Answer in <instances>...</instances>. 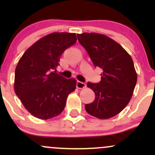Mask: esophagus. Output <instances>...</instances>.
<instances>
[{"instance_id": "esophagus-1", "label": "esophagus", "mask_w": 155, "mask_h": 155, "mask_svg": "<svg viewBox=\"0 0 155 155\" xmlns=\"http://www.w3.org/2000/svg\"><path fill=\"white\" fill-rule=\"evenodd\" d=\"M76 87H77L78 89H83V88L86 87V84L84 83V82H81V81H78L77 82H76Z\"/></svg>"}]
</instances>
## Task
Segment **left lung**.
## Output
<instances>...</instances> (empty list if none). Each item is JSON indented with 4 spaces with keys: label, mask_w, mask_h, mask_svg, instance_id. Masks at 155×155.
<instances>
[{
    "label": "left lung",
    "mask_w": 155,
    "mask_h": 155,
    "mask_svg": "<svg viewBox=\"0 0 155 155\" xmlns=\"http://www.w3.org/2000/svg\"><path fill=\"white\" fill-rule=\"evenodd\" d=\"M77 37L95 67L103 69L100 82L87 83L95 98L85 105V110L102 120L114 117L128 104L136 87L137 74L132 58L120 44L105 35L84 33Z\"/></svg>",
    "instance_id": "1"
}]
</instances>
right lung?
Returning a JSON list of instances; mask_svg holds the SVG:
<instances>
[{
  "instance_id": "1",
  "label": "right lung",
  "mask_w": 155,
  "mask_h": 155,
  "mask_svg": "<svg viewBox=\"0 0 155 155\" xmlns=\"http://www.w3.org/2000/svg\"><path fill=\"white\" fill-rule=\"evenodd\" d=\"M76 42L75 33H52L25 51L16 67L15 91L33 116L48 120L59 115L76 80L57 74L62 54Z\"/></svg>"
}]
</instances>
